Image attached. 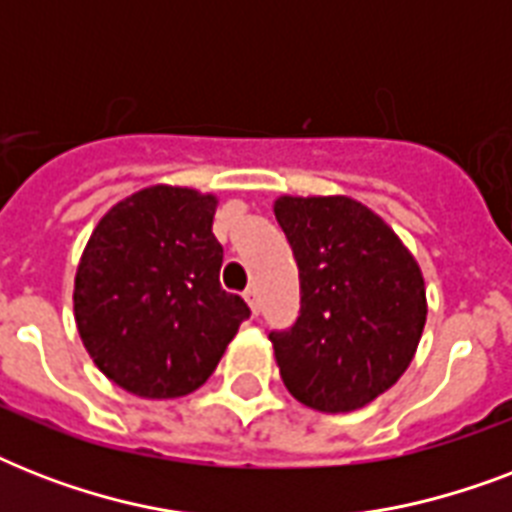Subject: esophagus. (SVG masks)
<instances>
[{
  "instance_id": "1",
  "label": "esophagus",
  "mask_w": 512,
  "mask_h": 512,
  "mask_svg": "<svg viewBox=\"0 0 512 512\" xmlns=\"http://www.w3.org/2000/svg\"><path fill=\"white\" fill-rule=\"evenodd\" d=\"M244 300H247V305L257 316V313H260V295H257V287H249L247 292H244Z\"/></svg>"
}]
</instances>
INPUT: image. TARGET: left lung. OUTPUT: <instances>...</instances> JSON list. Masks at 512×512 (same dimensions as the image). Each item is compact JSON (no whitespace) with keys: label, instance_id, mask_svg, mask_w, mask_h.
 <instances>
[{"label":"left lung","instance_id":"left-lung-1","mask_svg":"<svg viewBox=\"0 0 512 512\" xmlns=\"http://www.w3.org/2000/svg\"><path fill=\"white\" fill-rule=\"evenodd\" d=\"M273 212L300 271L295 327L268 335L281 380L316 412L361 409L396 385L420 345V265L350 196H279Z\"/></svg>","mask_w":512,"mask_h":512}]
</instances>
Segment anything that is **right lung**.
<instances>
[{"label":"right lung","mask_w":512,"mask_h":512,"mask_svg":"<svg viewBox=\"0 0 512 512\" xmlns=\"http://www.w3.org/2000/svg\"><path fill=\"white\" fill-rule=\"evenodd\" d=\"M217 196L148 185L95 225L74 279V319L100 372L143 398H180L215 372L247 303L220 287Z\"/></svg>","instance_id":"obj_1"}]
</instances>
